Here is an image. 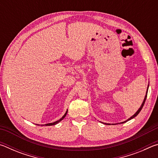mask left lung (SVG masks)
<instances>
[{
	"mask_svg": "<svg viewBox=\"0 0 158 158\" xmlns=\"http://www.w3.org/2000/svg\"><path fill=\"white\" fill-rule=\"evenodd\" d=\"M148 89H147V92H146V96H145V98H144V100H143V103H142V105H141V106H140V108L139 109V110L136 112V113L133 115V116H132V117H130V118H128L126 121H130V120H131V119H132L133 118H135V116H137V115L139 114V112L141 111V109L143 108V105H144V103H145V102H146V97H147V93H148ZM126 121H125V122H123V123H125ZM105 124H107V125H110V124H108V123H105Z\"/></svg>",
	"mask_w": 158,
	"mask_h": 158,
	"instance_id": "obj_1",
	"label": "left lung"
}]
</instances>
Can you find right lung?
I'll return each instance as SVG.
<instances>
[{
    "label": "right lung",
    "instance_id": "obj_1",
    "mask_svg": "<svg viewBox=\"0 0 158 158\" xmlns=\"http://www.w3.org/2000/svg\"><path fill=\"white\" fill-rule=\"evenodd\" d=\"M67 113H68V111H66V113L65 114V115H64V116L61 118L60 119V120H58V121H56V122H53V123H47V124H45V125H46V126H48V125H56V124H57L58 123H59L60 121H62V120L65 117V116H66V114H67Z\"/></svg>",
    "mask_w": 158,
    "mask_h": 158
}]
</instances>
